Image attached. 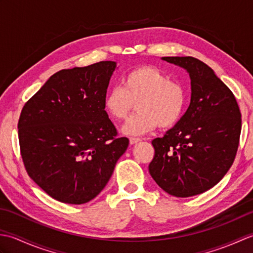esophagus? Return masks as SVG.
<instances>
[{"label": "esophagus", "instance_id": "obj_1", "mask_svg": "<svg viewBox=\"0 0 253 253\" xmlns=\"http://www.w3.org/2000/svg\"><path fill=\"white\" fill-rule=\"evenodd\" d=\"M139 141H141L140 138H135V137L129 138V143H130V144H135V143H137V142H139Z\"/></svg>", "mask_w": 253, "mask_h": 253}]
</instances>
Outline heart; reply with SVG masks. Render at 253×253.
I'll use <instances>...</instances> for the list:
<instances>
[{
  "label": "heart",
  "instance_id": "heart-1",
  "mask_svg": "<svg viewBox=\"0 0 253 253\" xmlns=\"http://www.w3.org/2000/svg\"><path fill=\"white\" fill-rule=\"evenodd\" d=\"M136 101L138 112L123 126L124 135L137 137L152 131L158 125L174 126L185 111L187 94L180 84L171 82L160 68L142 66L126 74L122 85L109 89L104 107L113 118L122 121Z\"/></svg>",
  "mask_w": 253,
  "mask_h": 253
}]
</instances>
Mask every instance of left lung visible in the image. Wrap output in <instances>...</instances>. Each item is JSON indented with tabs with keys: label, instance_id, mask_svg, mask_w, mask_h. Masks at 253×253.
Returning a JSON list of instances; mask_svg holds the SVG:
<instances>
[{
	"label": "left lung",
	"instance_id": "left-lung-1",
	"mask_svg": "<svg viewBox=\"0 0 253 253\" xmlns=\"http://www.w3.org/2000/svg\"><path fill=\"white\" fill-rule=\"evenodd\" d=\"M163 61L186 69L190 104L163 138L152 140L149 173L170 196L187 198L211 189L232 166L238 149L241 114L232 91L211 67L191 56Z\"/></svg>",
	"mask_w": 253,
	"mask_h": 253
}]
</instances>
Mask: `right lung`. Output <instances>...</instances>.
I'll return each instance as SVG.
<instances>
[{
    "mask_svg": "<svg viewBox=\"0 0 253 253\" xmlns=\"http://www.w3.org/2000/svg\"><path fill=\"white\" fill-rule=\"evenodd\" d=\"M116 62L62 69L23 107L21 158L30 178L55 200L89 202L103 190L129 140L116 138L104 98Z\"/></svg>",
    "mask_w": 253,
    "mask_h": 253,
    "instance_id": "obj_1",
    "label": "right lung"
}]
</instances>
